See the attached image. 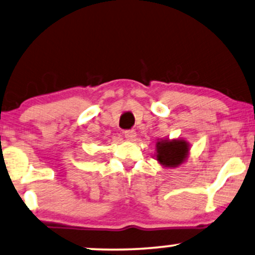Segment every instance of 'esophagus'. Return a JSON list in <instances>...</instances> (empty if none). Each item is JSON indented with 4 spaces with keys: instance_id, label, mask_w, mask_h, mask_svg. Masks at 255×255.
I'll use <instances>...</instances> for the list:
<instances>
[{
    "instance_id": "esophagus-1",
    "label": "esophagus",
    "mask_w": 255,
    "mask_h": 255,
    "mask_svg": "<svg viewBox=\"0 0 255 255\" xmlns=\"http://www.w3.org/2000/svg\"><path fill=\"white\" fill-rule=\"evenodd\" d=\"M136 136V133H135L134 129H128V130H125V137L127 138V140H134V137Z\"/></svg>"
}]
</instances>
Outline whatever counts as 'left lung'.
I'll return each mask as SVG.
<instances>
[{"instance_id": "8db88e82", "label": "left lung", "mask_w": 255, "mask_h": 255, "mask_svg": "<svg viewBox=\"0 0 255 255\" xmlns=\"http://www.w3.org/2000/svg\"><path fill=\"white\" fill-rule=\"evenodd\" d=\"M188 143L183 140L161 141L157 143V161L165 167H177L188 155Z\"/></svg>"}]
</instances>
